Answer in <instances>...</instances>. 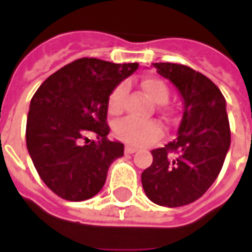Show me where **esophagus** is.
Masks as SVG:
<instances>
[{"instance_id": "34e87169", "label": "esophagus", "mask_w": 252, "mask_h": 252, "mask_svg": "<svg viewBox=\"0 0 252 252\" xmlns=\"http://www.w3.org/2000/svg\"><path fill=\"white\" fill-rule=\"evenodd\" d=\"M136 151H137L136 147H132V146H126V154H133V153H136Z\"/></svg>"}]
</instances>
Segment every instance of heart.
Segmentation results:
<instances>
[{
    "label": "heart",
    "mask_w": 252,
    "mask_h": 252,
    "mask_svg": "<svg viewBox=\"0 0 252 252\" xmlns=\"http://www.w3.org/2000/svg\"><path fill=\"white\" fill-rule=\"evenodd\" d=\"M143 90L148 98L155 104H164L169 99L167 85L158 78H147L142 82ZM126 86L124 83L119 85L112 92L109 97V110L112 113H119L123 108V101L126 95ZM116 136L123 142L132 146H147L155 142L162 135V126L155 120H139L133 117L123 119L115 126Z\"/></svg>",
    "instance_id": "b5f03b06"
}]
</instances>
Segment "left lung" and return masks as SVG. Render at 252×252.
Wrapping results in <instances>:
<instances>
[{
  "label": "left lung",
  "mask_w": 252,
  "mask_h": 252,
  "mask_svg": "<svg viewBox=\"0 0 252 252\" xmlns=\"http://www.w3.org/2000/svg\"><path fill=\"white\" fill-rule=\"evenodd\" d=\"M178 90L184 112L177 137L153 150L142 185L157 205H188L215 182L231 146L225 98L209 78L184 64L153 63Z\"/></svg>",
  "instance_id": "left-lung-1"
}]
</instances>
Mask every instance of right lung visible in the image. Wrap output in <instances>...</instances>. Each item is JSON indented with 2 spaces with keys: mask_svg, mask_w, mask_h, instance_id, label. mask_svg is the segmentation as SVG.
<instances>
[{
  "mask_svg": "<svg viewBox=\"0 0 252 252\" xmlns=\"http://www.w3.org/2000/svg\"><path fill=\"white\" fill-rule=\"evenodd\" d=\"M139 68L82 58L54 72L36 90L27 119V148L43 182L68 201H85L102 189L109 166L124 144L108 139L112 92ZM89 131L97 141L86 137ZM83 138L86 145H81Z\"/></svg>",
  "mask_w": 252,
  "mask_h": 252,
  "instance_id": "1",
  "label": "right lung"
}]
</instances>
